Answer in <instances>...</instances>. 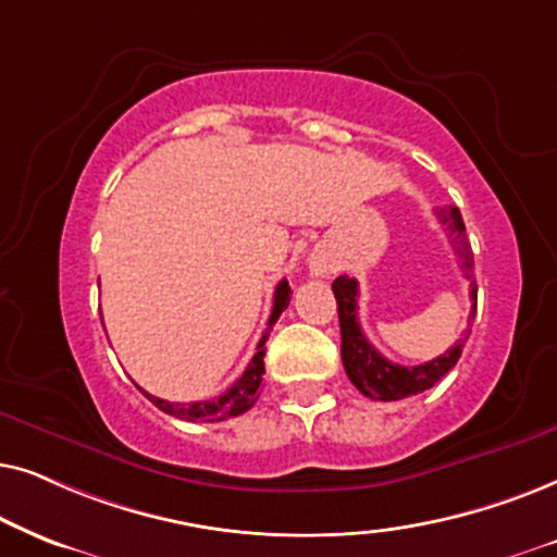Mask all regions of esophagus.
<instances>
[{
  "mask_svg": "<svg viewBox=\"0 0 557 557\" xmlns=\"http://www.w3.org/2000/svg\"><path fill=\"white\" fill-rule=\"evenodd\" d=\"M315 272L323 274V272H329V270H325V264H315Z\"/></svg>",
  "mask_w": 557,
  "mask_h": 557,
  "instance_id": "esophagus-1",
  "label": "esophagus"
}]
</instances>
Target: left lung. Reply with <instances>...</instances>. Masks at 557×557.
I'll return each mask as SVG.
<instances>
[{
	"instance_id": "obj_1",
	"label": "left lung",
	"mask_w": 557,
	"mask_h": 557,
	"mask_svg": "<svg viewBox=\"0 0 557 557\" xmlns=\"http://www.w3.org/2000/svg\"><path fill=\"white\" fill-rule=\"evenodd\" d=\"M438 221L446 226V232L454 242L456 255L461 259V270L466 277H473V251L471 244L466 239V226L461 219V211L456 206L438 211ZM333 295H336L338 306V323H341V359H344V369L348 380L361 395L369 399H382V403H392V399H403L418 392H425L433 387L435 382H441L450 369L458 364L463 351V341L471 333L473 315H476V283H471V313L469 325H466L463 338H458L454 348H448L446 354H441L438 359L425 361L418 367H403L392 364L389 359L376 351L369 344L364 331L359 325V313H356V300H359V283L354 277H336L333 280Z\"/></svg>"
}]
</instances>
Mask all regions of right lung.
Masks as SVG:
<instances>
[{
    "instance_id": "add662e5",
    "label": "right lung",
    "mask_w": 557,
    "mask_h": 557,
    "mask_svg": "<svg viewBox=\"0 0 557 557\" xmlns=\"http://www.w3.org/2000/svg\"><path fill=\"white\" fill-rule=\"evenodd\" d=\"M290 285H287V280H280L277 290H274V302H272V313H270V321L267 325H274L280 315H283V310L290 306ZM267 329V331H270ZM264 341H267V333L262 338H259L257 344V354L251 356L249 367L244 369V374L236 380L232 387H228L224 395L216 397V399H209V403H188V405H181V403H168V399H160L154 395H147V399L154 407H160L162 412L173 414V418H181V420H188V422H216V420H226V418H236V414L247 412L251 405L257 403L259 397V384H262V374H264Z\"/></svg>"
}]
</instances>
